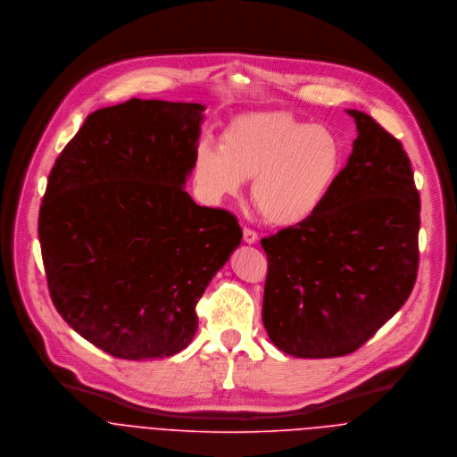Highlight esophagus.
<instances>
[{
  "instance_id": "34e87169",
  "label": "esophagus",
  "mask_w": 457,
  "mask_h": 457,
  "mask_svg": "<svg viewBox=\"0 0 457 457\" xmlns=\"http://www.w3.org/2000/svg\"><path fill=\"white\" fill-rule=\"evenodd\" d=\"M243 239H245V243H248V245H255L257 243V239H259V234L253 230V228H245L243 230Z\"/></svg>"
}]
</instances>
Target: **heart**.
Returning <instances> with one entry per match:
<instances>
[{"mask_svg": "<svg viewBox=\"0 0 457 457\" xmlns=\"http://www.w3.org/2000/svg\"><path fill=\"white\" fill-rule=\"evenodd\" d=\"M343 160L337 135L288 112H252L236 118L220 149L202 145L194 181L211 204L239 195L252 180V200L262 216L279 227L310 218L328 195Z\"/></svg>", "mask_w": 457, "mask_h": 457, "instance_id": "1", "label": "heart"}]
</instances>
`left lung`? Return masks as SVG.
<instances>
[{
  "mask_svg": "<svg viewBox=\"0 0 457 457\" xmlns=\"http://www.w3.org/2000/svg\"><path fill=\"white\" fill-rule=\"evenodd\" d=\"M346 112L357 138L326 200L261 241L262 320L294 357L355 352L406 303L417 278L420 196L410 158L371 116Z\"/></svg>",
  "mask_w": 457,
  "mask_h": 457,
  "instance_id": "8db88e82",
  "label": "left lung"
}]
</instances>
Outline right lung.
I'll return each instance as SVG.
<instances>
[{
	"mask_svg": "<svg viewBox=\"0 0 457 457\" xmlns=\"http://www.w3.org/2000/svg\"><path fill=\"white\" fill-rule=\"evenodd\" d=\"M204 109L138 98L98 109L49 174L38 237L51 299L114 357L187 348L198 299L241 245L232 212L200 207L185 190Z\"/></svg>",
	"mask_w": 457,
	"mask_h": 457,
	"instance_id": "right-lung-1",
	"label": "right lung"
}]
</instances>
